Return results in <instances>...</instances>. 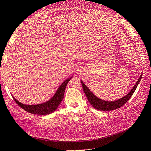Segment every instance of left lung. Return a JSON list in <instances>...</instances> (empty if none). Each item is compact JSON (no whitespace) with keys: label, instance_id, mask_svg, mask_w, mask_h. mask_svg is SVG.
Returning a JSON list of instances; mask_svg holds the SVG:
<instances>
[{"label":"left lung","instance_id":"1","mask_svg":"<svg viewBox=\"0 0 151 151\" xmlns=\"http://www.w3.org/2000/svg\"><path fill=\"white\" fill-rule=\"evenodd\" d=\"M141 78H142V75L140 76L139 79H138L137 82L136 84L134 86V88L131 89L130 92L126 96L114 101H104V100L98 98L97 96H96L92 92H91L88 87L84 84L83 81H81L82 83V86H83V91L86 96L87 98H88V101L91 103V104L92 105L95 109H97L100 111H111L122 107L123 105H124L128 101H129V99L132 97V94H133L135 92L137 87L138 84L140 83Z\"/></svg>","mask_w":151,"mask_h":151}]
</instances>
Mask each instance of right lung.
Wrapping results in <instances>:
<instances>
[{"mask_svg": "<svg viewBox=\"0 0 151 151\" xmlns=\"http://www.w3.org/2000/svg\"><path fill=\"white\" fill-rule=\"evenodd\" d=\"M72 77L73 76L63 81L62 84L59 86L57 92L54 94L53 96L50 99L49 101L44 103L35 105L24 104L19 102L16 99H15V98H14L13 96L12 97L14 99L16 103L19 105L21 108L24 109L26 111L32 114H36V115H48V114L53 113L57 109L58 105L60 104V103L62 101L63 96H64V93L67 83L69 82V81L72 78Z\"/></svg>", "mask_w": 151, "mask_h": 151, "instance_id": "1", "label": "right lung"}]
</instances>
